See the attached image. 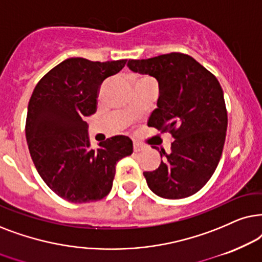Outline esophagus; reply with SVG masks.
Wrapping results in <instances>:
<instances>
[{
  "label": "esophagus",
  "instance_id": "esophagus-1",
  "mask_svg": "<svg viewBox=\"0 0 262 262\" xmlns=\"http://www.w3.org/2000/svg\"><path fill=\"white\" fill-rule=\"evenodd\" d=\"M133 148H134V152H140V151H142V149L145 148V146L141 145V144H139V142H134Z\"/></svg>",
  "mask_w": 262,
  "mask_h": 262
}]
</instances>
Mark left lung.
Masks as SVG:
<instances>
[{
    "instance_id": "1",
    "label": "left lung",
    "mask_w": 262,
    "mask_h": 262,
    "mask_svg": "<svg viewBox=\"0 0 262 262\" xmlns=\"http://www.w3.org/2000/svg\"><path fill=\"white\" fill-rule=\"evenodd\" d=\"M128 67L158 80V107L148 127L175 138L169 155L160 151L165 158L158 169L144 172L149 189L165 199L190 196L213 175L224 147L228 111L221 83L182 52L129 60Z\"/></svg>"
}]
</instances>
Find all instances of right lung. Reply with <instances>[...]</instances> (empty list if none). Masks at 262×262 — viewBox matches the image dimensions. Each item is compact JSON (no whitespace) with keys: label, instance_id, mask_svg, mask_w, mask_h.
Masks as SVG:
<instances>
[{"label":"right lung","instance_id":"1","mask_svg":"<svg viewBox=\"0 0 262 262\" xmlns=\"http://www.w3.org/2000/svg\"><path fill=\"white\" fill-rule=\"evenodd\" d=\"M125 63L68 58L34 87L25 125L30 155L47 186L64 200H102L113 187L117 162L133 153V142L123 135L92 148L85 121L97 111L104 80Z\"/></svg>","mask_w":262,"mask_h":262}]
</instances>
